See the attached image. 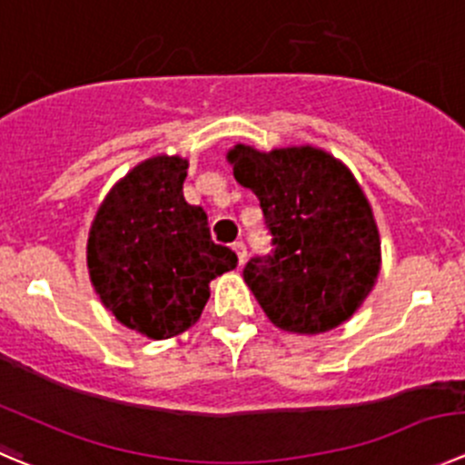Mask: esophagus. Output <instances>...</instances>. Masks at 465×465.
I'll list each match as a JSON object with an SVG mask.
<instances>
[{
	"label": "esophagus",
	"instance_id": "34e87169",
	"mask_svg": "<svg viewBox=\"0 0 465 465\" xmlns=\"http://www.w3.org/2000/svg\"><path fill=\"white\" fill-rule=\"evenodd\" d=\"M232 251L237 252V262H239V266H242L243 262H246V246H243V242H234Z\"/></svg>",
	"mask_w": 465,
	"mask_h": 465
}]
</instances>
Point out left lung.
<instances>
[{
	"label": "left lung",
	"instance_id": "obj_1",
	"mask_svg": "<svg viewBox=\"0 0 465 465\" xmlns=\"http://www.w3.org/2000/svg\"><path fill=\"white\" fill-rule=\"evenodd\" d=\"M232 176L260 199L273 251L243 266L275 328L321 334L346 323L382 266L373 208L351 169L316 146L234 144Z\"/></svg>",
	"mask_w": 465,
	"mask_h": 465
}]
</instances>
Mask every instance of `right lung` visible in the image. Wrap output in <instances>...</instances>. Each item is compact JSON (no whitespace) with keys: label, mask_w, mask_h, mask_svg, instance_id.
Returning a JSON list of instances; mask_svg holds the SVG:
<instances>
[{"label":"right lung","mask_w":465,"mask_h":465,"mask_svg":"<svg viewBox=\"0 0 465 465\" xmlns=\"http://www.w3.org/2000/svg\"><path fill=\"white\" fill-rule=\"evenodd\" d=\"M181 155L144 160L105 194L87 234V271L114 319L149 339H169L201 319L210 282L237 266L213 242L208 214L183 196Z\"/></svg>","instance_id":"add662e5"}]
</instances>
